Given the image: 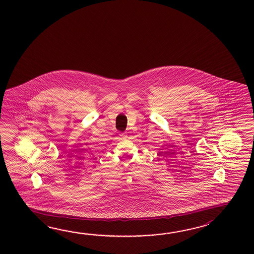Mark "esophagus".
Instances as JSON below:
<instances>
[{
	"label": "esophagus",
	"mask_w": 254,
	"mask_h": 254,
	"mask_svg": "<svg viewBox=\"0 0 254 254\" xmlns=\"http://www.w3.org/2000/svg\"><path fill=\"white\" fill-rule=\"evenodd\" d=\"M121 136H122V138H126L127 137V134H126V132H122L121 133Z\"/></svg>",
	"instance_id": "obj_1"
}]
</instances>
